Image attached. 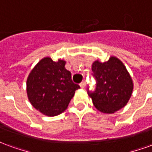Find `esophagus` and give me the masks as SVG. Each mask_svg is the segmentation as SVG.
<instances>
[{
  "instance_id": "34e87169",
  "label": "esophagus",
  "mask_w": 152,
  "mask_h": 152,
  "mask_svg": "<svg viewBox=\"0 0 152 152\" xmlns=\"http://www.w3.org/2000/svg\"><path fill=\"white\" fill-rule=\"evenodd\" d=\"M86 81H82V82L80 84V87H81L82 89H84V88H86Z\"/></svg>"
}]
</instances>
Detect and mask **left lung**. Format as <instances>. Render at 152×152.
Segmentation results:
<instances>
[{"mask_svg": "<svg viewBox=\"0 0 152 152\" xmlns=\"http://www.w3.org/2000/svg\"><path fill=\"white\" fill-rule=\"evenodd\" d=\"M92 71L96 89L88 94L96 108L112 114L124 107L132 95L134 83L123 63L113 56L104 63L96 60Z\"/></svg>", "mask_w": 152, "mask_h": 152, "instance_id": "1", "label": "left lung"}]
</instances>
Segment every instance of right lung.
I'll return each instance as SVG.
<instances>
[{"label":"right lung","instance_id":"obj_1","mask_svg":"<svg viewBox=\"0 0 152 152\" xmlns=\"http://www.w3.org/2000/svg\"><path fill=\"white\" fill-rule=\"evenodd\" d=\"M66 62L45 57L34 66L27 80V94L31 104L45 115L63 113L80 86L74 84Z\"/></svg>","mask_w":152,"mask_h":152}]
</instances>
